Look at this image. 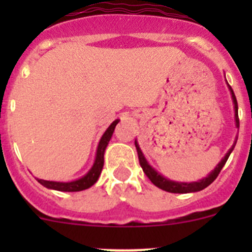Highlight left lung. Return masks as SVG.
I'll return each instance as SVG.
<instances>
[{
	"label": "left lung",
	"instance_id": "8db88e82",
	"mask_svg": "<svg viewBox=\"0 0 252 252\" xmlns=\"http://www.w3.org/2000/svg\"><path fill=\"white\" fill-rule=\"evenodd\" d=\"M228 88H230L231 91V95H232V101H233V104H235V121H236V127L239 128L240 127V120H239V106H237V101H236V95L235 93H233L232 88H231L230 86H228ZM236 141H237V139L235 140V142H233L232 148L228 150V153L224 155L223 159L221 160V161L218 162V165L216 166L215 170H212L211 173H209L208 175H207L206 178H203V179L198 180V182H193V183H182V182H173V180L170 179H166L165 177H162L160 173H158L157 170L154 168H151V165L149 164L148 161H146L145 157H144V154H142L141 149H140L139 144H137V141L135 140V146H136V150H137V155H139V161H140V165H141L142 170H144V173L146 174V177L149 178V179L151 180V183L154 184V186H157L158 188L162 189V190H166V192H170V193H193V192H199V190H202V189L207 188V187L209 186V184L212 183L213 180L216 179V178L218 177V174H220V171L222 170V168L224 166V164H226L227 159H228V157H230V154L232 153L233 148H235L236 145Z\"/></svg>",
	"mask_w": 252,
	"mask_h": 252
}]
</instances>
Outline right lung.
<instances>
[{
	"instance_id": "right-lung-1",
	"label": "right lung",
	"mask_w": 252,
	"mask_h": 252,
	"mask_svg": "<svg viewBox=\"0 0 252 252\" xmlns=\"http://www.w3.org/2000/svg\"><path fill=\"white\" fill-rule=\"evenodd\" d=\"M117 124H119V120L113 121L110 125V127L107 128L103 135H102L101 140H99L98 148H97L94 164H93L91 170L84 177L79 178L77 180H73V182H66V183H63V182H50V180L44 179H37V182L41 186L45 187V188L54 189V190H59V192H79V190H84V189H88L90 187H92L98 180L99 175H101L104 162V150H106L107 145H108V142H110L111 137H112V133L115 131V127Z\"/></svg>"
}]
</instances>
